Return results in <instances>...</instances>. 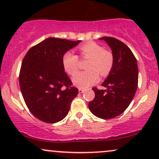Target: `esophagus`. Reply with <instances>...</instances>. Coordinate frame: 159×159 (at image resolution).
<instances>
[{"instance_id":"esophagus-1","label":"esophagus","mask_w":159,"mask_h":159,"mask_svg":"<svg viewBox=\"0 0 159 159\" xmlns=\"http://www.w3.org/2000/svg\"><path fill=\"white\" fill-rule=\"evenodd\" d=\"M85 91V89H79V93H83Z\"/></svg>"}]
</instances>
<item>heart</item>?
<instances>
[{
    "label": "heart",
    "mask_w": 159,
    "mask_h": 159,
    "mask_svg": "<svg viewBox=\"0 0 159 159\" xmlns=\"http://www.w3.org/2000/svg\"><path fill=\"white\" fill-rule=\"evenodd\" d=\"M80 56L83 59H90L86 65L85 71L79 72L74 75L72 81L80 89H87L99 80V75L107 76L113 66V54L105 50L103 46L95 42H87L79 46ZM64 69L70 75H74L80 68V60L77 55L71 52H66L62 56Z\"/></svg>",
    "instance_id": "b5f03b06"
}]
</instances>
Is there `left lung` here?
Instances as JSON below:
<instances>
[{"instance_id": "1", "label": "left lung", "mask_w": 159, "mask_h": 159, "mask_svg": "<svg viewBox=\"0 0 159 159\" xmlns=\"http://www.w3.org/2000/svg\"><path fill=\"white\" fill-rule=\"evenodd\" d=\"M105 40L112 50L113 66L102 85L106 90L93 88L95 97L89 103L91 113L103 119L115 118L127 108L138 87V66L136 59L124 43L111 37Z\"/></svg>"}]
</instances>
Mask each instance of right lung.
I'll return each instance as SVG.
<instances>
[{
  "label": "right lung",
  "instance_id": "right-lung-1",
  "mask_svg": "<svg viewBox=\"0 0 159 159\" xmlns=\"http://www.w3.org/2000/svg\"><path fill=\"white\" fill-rule=\"evenodd\" d=\"M80 40L48 38L32 47L21 64L20 91L25 105L36 118L58 122L68 114L78 94L62 65V56Z\"/></svg>",
  "mask_w": 159,
  "mask_h": 159
}]
</instances>
